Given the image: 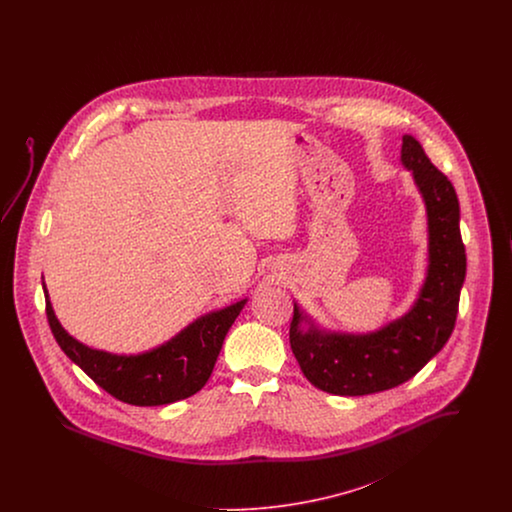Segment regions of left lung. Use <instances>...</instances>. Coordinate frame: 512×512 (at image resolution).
Listing matches in <instances>:
<instances>
[{
	"instance_id": "1",
	"label": "left lung",
	"mask_w": 512,
	"mask_h": 512,
	"mask_svg": "<svg viewBox=\"0 0 512 512\" xmlns=\"http://www.w3.org/2000/svg\"><path fill=\"white\" fill-rule=\"evenodd\" d=\"M401 161L413 171L426 201L430 228V267L413 311L374 334L351 336L315 328L301 332L299 322L305 317L293 305V355L305 378L332 395H368L411 380L455 328L466 274L457 192L413 136H403Z\"/></svg>"
}]
</instances>
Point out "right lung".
<instances>
[{
    "instance_id": "add662e5",
    "label": "right lung",
    "mask_w": 512,
    "mask_h": 512,
    "mask_svg": "<svg viewBox=\"0 0 512 512\" xmlns=\"http://www.w3.org/2000/svg\"><path fill=\"white\" fill-rule=\"evenodd\" d=\"M49 328L65 355L80 366L99 388L122 403L157 407L192 397L201 390L217 363L222 341L244 309V301L195 320L169 343L136 357L90 349L71 338L53 315L48 292Z\"/></svg>"
}]
</instances>
